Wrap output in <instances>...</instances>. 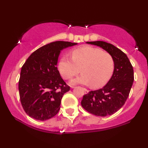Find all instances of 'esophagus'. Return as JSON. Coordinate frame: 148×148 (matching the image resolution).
Returning <instances> with one entry per match:
<instances>
[{"label": "esophagus", "instance_id": "esophagus-1", "mask_svg": "<svg viewBox=\"0 0 148 148\" xmlns=\"http://www.w3.org/2000/svg\"><path fill=\"white\" fill-rule=\"evenodd\" d=\"M83 90H84V91H85V93H88V92H89V90H87L86 88H83Z\"/></svg>", "mask_w": 148, "mask_h": 148}]
</instances>
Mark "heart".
Returning <instances> with one entry per match:
<instances>
[{"instance_id": "heart-1", "label": "heart", "mask_w": 148, "mask_h": 148, "mask_svg": "<svg viewBox=\"0 0 148 148\" xmlns=\"http://www.w3.org/2000/svg\"><path fill=\"white\" fill-rule=\"evenodd\" d=\"M72 58H60L58 69L65 79H70L81 71L83 74L71 81V85H90L94 88L106 84L113 74L114 61L109 53L91 46L77 48L72 51Z\"/></svg>"}]
</instances>
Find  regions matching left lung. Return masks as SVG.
<instances>
[{"label":"left lung","mask_w":148,"mask_h":148,"mask_svg":"<svg viewBox=\"0 0 148 148\" xmlns=\"http://www.w3.org/2000/svg\"><path fill=\"white\" fill-rule=\"evenodd\" d=\"M99 46L113 57L114 68L108 83L99 90L83 96L81 106L98 116H106L116 112L127 100L134 82L132 65L125 53L114 45L104 41L86 42Z\"/></svg>","instance_id":"8db88e82"}]
</instances>
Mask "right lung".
<instances>
[{"instance_id": "1", "label": "right lung", "mask_w": 148, "mask_h": 148, "mask_svg": "<svg viewBox=\"0 0 148 148\" xmlns=\"http://www.w3.org/2000/svg\"><path fill=\"white\" fill-rule=\"evenodd\" d=\"M76 42L55 41L38 48L29 56L21 71V103L30 117L46 121L57 114L63 94L69 87L57 69L60 51Z\"/></svg>"}]
</instances>
